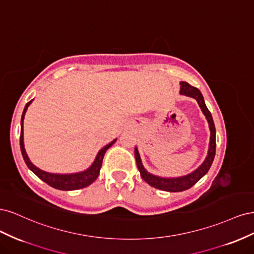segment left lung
<instances>
[{
	"instance_id": "left-lung-1",
	"label": "left lung",
	"mask_w": 254,
	"mask_h": 254,
	"mask_svg": "<svg viewBox=\"0 0 254 254\" xmlns=\"http://www.w3.org/2000/svg\"><path fill=\"white\" fill-rule=\"evenodd\" d=\"M180 86H181L180 94L195 98L199 107H200L202 113L204 114L207 123H209V128L211 131L210 144H209V150H207V156H206L205 160L203 161V163L199 166L196 171H194L193 173H190L187 176L177 177V178H163V177L152 175L145 170L143 164H142L139 150H137L136 147L134 148L136 166H137V168H139L143 180L145 182H147L152 188L166 190V191H182V190H189L193 187L196 182L200 180L202 177L207 172H209L210 167L213 163L214 157H215V151H216V130H215V125L213 122L212 114L209 111V109L206 108L201 92L199 91L197 88L191 87L190 83H188L186 81H181Z\"/></svg>"
}]
</instances>
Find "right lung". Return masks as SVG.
I'll list each match as a JSON object with an SVG mask.
<instances>
[{"instance_id":"right-lung-1","label":"right lung","mask_w":254,"mask_h":254,"mask_svg":"<svg viewBox=\"0 0 254 254\" xmlns=\"http://www.w3.org/2000/svg\"><path fill=\"white\" fill-rule=\"evenodd\" d=\"M33 101H30L26 104L24 110H23L22 113V118H21V134H20V147H21V152L23 159H24L25 163L27 167L32 171L36 176L39 177V178L44 181L49 186H51L54 189L61 190H79L83 189L88 186H90L91 183H93L96 178L98 177L99 171H101L102 163H103V159L105 156V152L107 149H109L112 144L115 143L117 139L113 140L111 143L108 145H106L105 147H103L101 150L98 151L97 156L94 160L93 164H92L88 170L80 172V173H76V174H68V175H61V174H52V173H47L44 171H41L40 168H38L35 166L32 162H30L27 153L24 148V142H23V121H24L25 117V112L28 108V106L32 104Z\"/></svg>"}]
</instances>
